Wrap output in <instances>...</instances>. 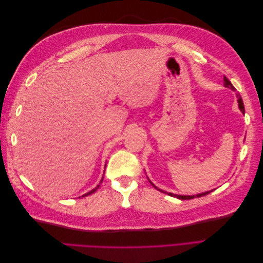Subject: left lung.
I'll list each match as a JSON object with an SVG mask.
<instances>
[{
  "mask_svg": "<svg viewBox=\"0 0 263 263\" xmlns=\"http://www.w3.org/2000/svg\"><path fill=\"white\" fill-rule=\"evenodd\" d=\"M224 85L226 86V87H229V89H232L233 91H236V89H235V86L232 84V82H230L228 79L225 77L224 78ZM237 97L239 98V100H238V103H239V108H240V110L242 113H245V106H243V103H242V100L240 99V97H239V94H237ZM151 184H153V183H151ZM154 185V184H153ZM155 186V185H154ZM156 187V186H155ZM157 190H159L158 187H156ZM159 191H161V190H159ZM161 192H163V193H166V192H164V191H161ZM212 191H210V192H205V193H202V194H196V195H192V196H186V195H176V194H172V193H166L168 195H170V196H176L177 198H180V200H192V198H194V197H201V196H204V195H208L209 193H211Z\"/></svg>",
  "mask_w": 263,
  "mask_h": 263,
  "instance_id": "obj_1",
  "label": "left lung"
}]
</instances>
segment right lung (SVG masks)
<instances>
[{
    "mask_svg": "<svg viewBox=\"0 0 263 263\" xmlns=\"http://www.w3.org/2000/svg\"><path fill=\"white\" fill-rule=\"evenodd\" d=\"M102 180H103V179H102ZM102 180H101V182H102ZM99 186H100V185H98V186H97V187H94V189H93V190H92V191H90V192H87V193H86V194H84V195H82V196H86V195H90V194H92V193H94V192H95V191H97V190H98V189H99Z\"/></svg>",
    "mask_w": 263,
    "mask_h": 263,
    "instance_id": "add662e5",
    "label": "right lung"
}]
</instances>
